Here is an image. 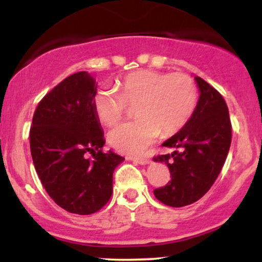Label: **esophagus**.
Masks as SVG:
<instances>
[{"mask_svg": "<svg viewBox=\"0 0 262 262\" xmlns=\"http://www.w3.org/2000/svg\"><path fill=\"white\" fill-rule=\"evenodd\" d=\"M130 160H133L134 162H137V164H140V165H146L150 162L149 158H132Z\"/></svg>", "mask_w": 262, "mask_h": 262, "instance_id": "esophagus-1", "label": "esophagus"}]
</instances>
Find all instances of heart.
<instances>
[{
	"label": "heart",
	"instance_id": "obj_1",
	"mask_svg": "<svg viewBox=\"0 0 262 262\" xmlns=\"http://www.w3.org/2000/svg\"><path fill=\"white\" fill-rule=\"evenodd\" d=\"M113 89H101L93 97L97 118L106 125L116 124L128 106H135L137 121L116 125L108 141L123 154H140L156 139L179 133L193 116L198 102L197 85L183 73L164 74L139 70L128 74Z\"/></svg>",
	"mask_w": 262,
	"mask_h": 262
}]
</instances>
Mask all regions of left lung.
<instances>
[{
	"instance_id": "obj_1",
	"label": "left lung",
	"mask_w": 262,
	"mask_h": 262,
	"mask_svg": "<svg viewBox=\"0 0 262 262\" xmlns=\"http://www.w3.org/2000/svg\"><path fill=\"white\" fill-rule=\"evenodd\" d=\"M200 100L187 124L162 143L172 154L158 155L171 173L166 186L154 189L155 197L170 207H183L202 198L221 172L231 143L229 111L223 96L196 76Z\"/></svg>"
}]
</instances>
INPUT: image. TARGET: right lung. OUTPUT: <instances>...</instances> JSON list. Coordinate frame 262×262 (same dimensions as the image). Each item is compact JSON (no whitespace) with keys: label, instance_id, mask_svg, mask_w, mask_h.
Here are the masks:
<instances>
[{"label":"right lung","instance_id":"add662e5","mask_svg":"<svg viewBox=\"0 0 262 262\" xmlns=\"http://www.w3.org/2000/svg\"><path fill=\"white\" fill-rule=\"evenodd\" d=\"M96 92L89 73L70 75L41 98L29 132L33 164L45 191L62 209L81 215L106 206L113 192V171L124 160L102 151Z\"/></svg>","mask_w":262,"mask_h":262}]
</instances>
